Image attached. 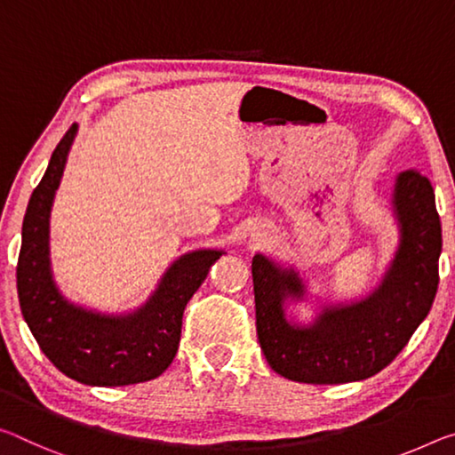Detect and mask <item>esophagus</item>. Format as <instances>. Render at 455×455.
Wrapping results in <instances>:
<instances>
[{"label":"esophagus","mask_w":455,"mask_h":455,"mask_svg":"<svg viewBox=\"0 0 455 455\" xmlns=\"http://www.w3.org/2000/svg\"><path fill=\"white\" fill-rule=\"evenodd\" d=\"M255 241H261V239H265L267 236V230H265V225L263 227H259V228H255Z\"/></svg>","instance_id":"1"}]
</instances>
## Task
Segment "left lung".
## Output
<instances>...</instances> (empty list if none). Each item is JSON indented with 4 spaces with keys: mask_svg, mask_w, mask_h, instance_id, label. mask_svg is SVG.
<instances>
[{
    "mask_svg": "<svg viewBox=\"0 0 455 455\" xmlns=\"http://www.w3.org/2000/svg\"><path fill=\"white\" fill-rule=\"evenodd\" d=\"M391 214L396 249L379 283L346 301H315L309 320L298 304H314L293 265L257 253L251 263L257 336L267 363L281 377L307 385L364 380L393 363L427 318L437 291L442 225L429 180L395 176Z\"/></svg>",
    "mask_w": 455,
    "mask_h": 455,
    "instance_id": "obj_1",
    "label": "left lung"
}]
</instances>
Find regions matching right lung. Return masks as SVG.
<instances>
[{
	"instance_id": "1",
	"label": "right lung",
	"mask_w": 455,
	"mask_h": 455,
	"mask_svg": "<svg viewBox=\"0 0 455 455\" xmlns=\"http://www.w3.org/2000/svg\"><path fill=\"white\" fill-rule=\"evenodd\" d=\"M76 133L75 124L56 146L28 202L16 269L21 315L42 352L68 379L91 387L146 383L174 360L184 307L225 251L196 249L180 255L149 298L129 312L107 314L68 299L50 261V212Z\"/></svg>"
}]
</instances>
